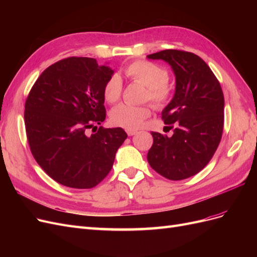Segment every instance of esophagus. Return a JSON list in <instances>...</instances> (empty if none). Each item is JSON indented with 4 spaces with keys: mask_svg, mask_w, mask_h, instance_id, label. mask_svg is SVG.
Here are the masks:
<instances>
[{
    "mask_svg": "<svg viewBox=\"0 0 257 257\" xmlns=\"http://www.w3.org/2000/svg\"><path fill=\"white\" fill-rule=\"evenodd\" d=\"M126 133H127L128 136H133V135L137 134V131H135V130H126Z\"/></svg>",
    "mask_w": 257,
    "mask_h": 257,
    "instance_id": "esophagus-1",
    "label": "esophagus"
}]
</instances>
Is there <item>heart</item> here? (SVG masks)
I'll list each match as a JSON object with an SVG mask.
<instances>
[{"label": "heart", "instance_id": "1", "mask_svg": "<svg viewBox=\"0 0 257 257\" xmlns=\"http://www.w3.org/2000/svg\"><path fill=\"white\" fill-rule=\"evenodd\" d=\"M124 74L134 82H139L147 88L145 100L150 102L159 109L166 107L173 97V88L168 83V71L159 64L146 60L132 62L125 68ZM122 80L118 75H112L104 84L103 95L107 103L119 102L122 95ZM151 106H134L122 104L116 106L110 112V120L116 126L134 130L142 126L146 119L151 115Z\"/></svg>", "mask_w": 257, "mask_h": 257}]
</instances>
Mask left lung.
I'll list each match as a JSON object with an SVG mask.
<instances>
[{
  "label": "left lung",
  "mask_w": 257,
  "mask_h": 257,
  "mask_svg": "<svg viewBox=\"0 0 257 257\" xmlns=\"http://www.w3.org/2000/svg\"><path fill=\"white\" fill-rule=\"evenodd\" d=\"M164 60L176 75V92L162 112L174 135L152 132L153 145L147 159L169 180H183L199 173L212 159L224 127V95L219 80L197 54L166 49L148 56Z\"/></svg>",
  "instance_id": "1"
}]
</instances>
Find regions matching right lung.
Returning a JSON list of instances; mask_svg holds the SVG:
<instances>
[{
	"label": "right lung",
	"mask_w": 257,
	"mask_h": 257,
	"mask_svg": "<svg viewBox=\"0 0 257 257\" xmlns=\"http://www.w3.org/2000/svg\"><path fill=\"white\" fill-rule=\"evenodd\" d=\"M95 59L71 57L47 67L25 105L27 138L37 164L58 183L92 189L112 168L115 152L127 134L99 126L106 118L104 84L112 76Z\"/></svg>",
	"instance_id": "obj_1"
}]
</instances>
